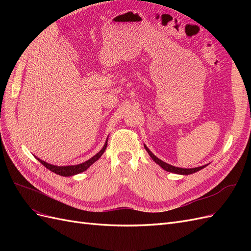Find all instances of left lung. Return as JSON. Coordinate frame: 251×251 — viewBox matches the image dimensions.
Returning a JSON list of instances; mask_svg holds the SVG:
<instances>
[{
  "label": "left lung",
  "instance_id": "8db88e82",
  "mask_svg": "<svg viewBox=\"0 0 251 251\" xmlns=\"http://www.w3.org/2000/svg\"><path fill=\"white\" fill-rule=\"evenodd\" d=\"M144 148H146V150H147L148 153L150 154L151 158L153 159V160H154L157 164L160 165L161 168H162L163 170H165L166 172H171V173H175V174H180V175H189V174H193V173L198 172V171L204 169L205 166H206V165H203V166H199V168H194V169H181V168H176V166H173V165H171V164H168L166 162H163L162 160H160V159H159V158H157L146 146H144Z\"/></svg>",
  "mask_w": 251,
  "mask_h": 251
}]
</instances>
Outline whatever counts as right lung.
<instances>
[{
    "mask_svg": "<svg viewBox=\"0 0 251 251\" xmlns=\"http://www.w3.org/2000/svg\"><path fill=\"white\" fill-rule=\"evenodd\" d=\"M107 146H108V140L105 141L103 148L98 151V153L93 156L91 159H89V160L85 161L83 163H80V164H77V165H68V166H56V165H52V164H49L47 162H45L43 160H41V159L37 158V160H39L45 168H47L49 171L55 173L57 175H60V176H65V177H68V176H73V175H76V174H79L81 172H85L88 168H90L91 164H93L96 160H98V159L100 158V156L104 153L105 149H107Z\"/></svg>",
    "mask_w": 251,
    "mask_h": 251,
    "instance_id": "add662e5",
    "label": "right lung"
}]
</instances>
